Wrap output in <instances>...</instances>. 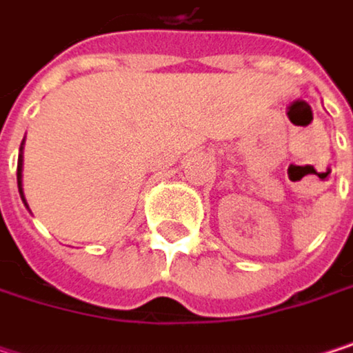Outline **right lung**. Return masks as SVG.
<instances>
[{"instance_id":"add662e5","label":"right lung","mask_w":353,"mask_h":353,"mask_svg":"<svg viewBox=\"0 0 353 353\" xmlns=\"http://www.w3.org/2000/svg\"><path fill=\"white\" fill-rule=\"evenodd\" d=\"M22 149H24V141H22V147H20V155H18V190H20V196H22V200H24V204H26V198H24V192H22ZM28 206V204H26Z\"/></svg>"}]
</instances>
